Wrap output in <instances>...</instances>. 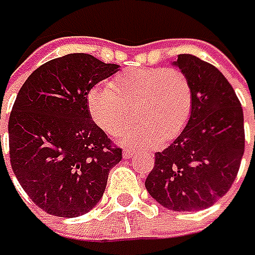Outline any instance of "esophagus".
Here are the masks:
<instances>
[{"instance_id":"esophagus-1","label":"esophagus","mask_w":255,"mask_h":255,"mask_svg":"<svg viewBox=\"0 0 255 255\" xmlns=\"http://www.w3.org/2000/svg\"><path fill=\"white\" fill-rule=\"evenodd\" d=\"M132 156H135V152L131 150V149H124L123 150V157L124 158H131Z\"/></svg>"}]
</instances>
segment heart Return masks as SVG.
I'll use <instances>...</instances> for the list:
<instances>
[{
	"instance_id": "1",
	"label": "heart",
	"mask_w": 255,
	"mask_h": 255,
	"mask_svg": "<svg viewBox=\"0 0 255 255\" xmlns=\"http://www.w3.org/2000/svg\"><path fill=\"white\" fill-rule=\"evenodd\" d=\"M92 120L109 135L124 133L132 145L150 147L170 142L189 122L193 92L189 78L175 67H133L116 76L110 84L94 85L87 94Z\"/></svg>"
}]
</instances>
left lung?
I'll use <instances>...</instances> for the list:
<instances>
[{
    "mask_svg": "<svg viewBox=\"0 0 255 255\" xmlns=\"http://www.w3.org/2000/svg\"><path fill=\"white\" fill-rule=\"evenodd\" d=\"M175 65L189 78L193 106L181 135L163 152L145 186L153 199L174 211H199L227 195L245 153L243 109L225 76L193 55Z\"/></svg>",
    "mask_w": 255,
    "mask_h": 255,
    "instance_id": "left-lung-1",
    "label": "left lung"
}]
</instances>
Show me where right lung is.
<instances>
[{"instance_id":"right-lung-1","label":"right lung","mask_w":255,"mask_h":255,"mask_svg":"<svg viewBox=\"0 0 255 255\" xmlns=\"http://www.w3.org/2000/svg\"><path fill=\"white\" fill-rule=\"evenodd\" d=\"M117 70L88 53H69L34 70L16 97L8 123L10 165L23 190L48 214L88 213L103 196L109 171L122 161V147L94 123L87 106L90 88Z\"/></svg>"}]
</instances>
